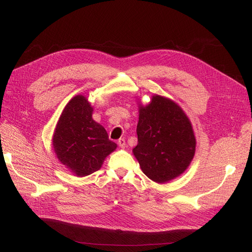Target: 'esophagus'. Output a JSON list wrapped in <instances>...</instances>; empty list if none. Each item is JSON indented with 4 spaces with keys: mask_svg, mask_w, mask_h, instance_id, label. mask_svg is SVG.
<instances>
[{
    "mask_svg": "<svg viewBox=\"0 0 252 252\" xmlns=\"http://www.w3.org/2000/svg\"><path fill=\"white\" fill-rule=\"evenodd\" d=\"M118 145L121 148H125L126 147V140L125 138H120V140H118Z\"/></svg>",
    "mask_w": 252,
    "mask_h": 252,
    "instance_id": "1",
    "label": "esophagus"
}]
</instances>
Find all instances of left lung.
Listing matches in <instances>:
<instances>
[{
    "instance_id": "obj_1",
    "label": "left lung",
    "mask_w": 252,
    "mask_h": 252,
    "mask_svg": "<svg viewBox=\"0 0 252 252\" xmlns=\"http://www.w3.org/2000/svg\"><path fill=\"white\" fill-rule=\"evenodd\" d=\"M136 133L133 154L143 172L157 183L183 173L195 155L196 140L189 118L162 96L155 95L151 104L141 107Z\"/></svg>"
}]
</instances>
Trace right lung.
<instances>
[{
	"label": "right lung",
	"mask_w": 252,
	"mask_h": 252,
	"mask_svg": "<svg viewBox=\"0 0 252 252\" xmlns=\"http://www.w3.org/2000/svg\"><path fill=\"white\" fill-rule=\"evenodd\" d=\"M92 111L84 96H74L62 112L53 136L57 158L78 176L100 169L117 147L104 127L92 119Z\"/></svg>",
	"instance_id": "right-lung-1"
}]
</instances>
